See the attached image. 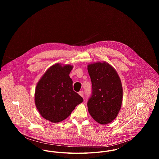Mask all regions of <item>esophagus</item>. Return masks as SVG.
Here are the masks:
<instances>
[{
  "instance_id": "34e87169",
  "label": "esophagus",
  "mask_w": 159,
  "mask_h": 159,
  "mask_svg": "<svg viewBox=\"0 0 159 159\" xmlns=\"http://www.w3.org/2000/svg\"><path fill=\"white\" fill-rule=\"evenodd\" d=\"M79 94L82 97H83V91H80L79 92Z\"/></svg>"
}]
</instances>
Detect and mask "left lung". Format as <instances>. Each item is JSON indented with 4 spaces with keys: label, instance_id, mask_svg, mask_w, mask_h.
Here are the masks:
<instances>
[{
    "label": "left lung",
    "instance_id": "obj_1",
    "mask_svg": "<svg viewBox=\"0 0 159 159\" xmlns=\"http://www.w3.org/2000/svg\"><path fill=\"white\" fill-rule=\"evenodd\" d=\"M92 82V96L88 102L89 113L101 125L111 123L121 108L123 88L116 70L108 62L88 65Z\"/></svg>",
    "mask_w": 159,
    "mask_h": 159
}]
</instances>
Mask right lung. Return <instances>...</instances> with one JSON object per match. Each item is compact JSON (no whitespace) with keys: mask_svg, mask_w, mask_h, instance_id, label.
I'll list each match as a JSON object with an SVG mask.
<instances>
[{"mask_svg":"<svg viewBox=\"0 0 159 159\" xmlns=\"http://www.w3.org/2000/svg\"><path fill=\"white\" fill-rule=\"evenodd\" d=\"M73 66L57 63L48 68L36 87L34 102L46 120L58 123L71 114L83 99L73 89L69 75Z\"/></svg>","mask_w":159,"mask_h":159,"instance_id":"1","label":"right lung"}]
</instances>
